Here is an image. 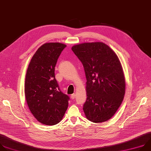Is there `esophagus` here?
<instances>
[{
  "instance_id": "esophagus-1",
  "label": "esophagus",
  "mask_w": 151,
  "mask_h": 151,
  "mask_svg": "<svg viewBox=\"0 0 151 151\" xmlns=\"http://www.w3.org/2000/svg\"><path fill=\"white\" fill-rule=\"evenodd\" d=\"M75 98H76V95H75L74 93H73V94H72V95H71V98L72 99H74Z\"/></svg>"
}]
</instances>
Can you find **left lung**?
<instances>
[{"label": "left lung", "instance_id": "left-lung-1", "mask_svg": "<svg viewBox=\"0 0 151 151\" xmlns=\"http://www.w3.org/2000/svg\"><path fill=\"white\" fill-rule=\"evenodd\" d=\"M71 49L81 62L87 80L83 108L86 118L98 123L108 121L125 94V78L118 56L102 42L81 43Z\"/></svg>", "mask_w": 151, "mask_h": 151}]
</instances>
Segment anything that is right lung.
I'll list each match as a JSON object with an SVG mask.
<instances>
[{
  "label": "right lung",
  "instance_id": "right-lung-1",
  "mask_svg": "<svg viewBox=\"0 0 151 151\" xmlns=\"http://www.w3.org/2000/svg\"><path fill=\"white\" fill-rule=\"evenodd\" d=\"M67 46L47 43L32 58L25 81V95L29 109L38 122L47 126L58 124L67 109L70 97L63 93L55 76L58 59Z\"/></svg>",
  "mask_w": 151,
  "mask_h": 151
}]
</instances>
